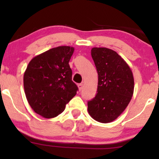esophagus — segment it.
Listing matches in <instances>:
<instances>
[{"label": "esophagus", "instance_id": "obj_1", "mask_svg": "<svg viewBox=\"0 0 159 159\" xmlns=\"http://www.w3.org/2000/svg\"><path fill=\"white\" fill-rule=\"evenodd\" d=\"M78 90H79V91H81L82 89H83V84H78Z\"/></svg>", "mask_w": 159, "mask_h": 159}]
</instances>
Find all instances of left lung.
Masks as SVG:
<instances>
[{
	"mask_svg": "<svg viewBox=\"0 0 159 159\" xmlns=\"http://www.w3.org/2000/svg\"><path fill=\"white\" fill-rule=\"evenodd\" d=\"M91 56L98 72L97 93L87 102L88 112L96 121H114L125 111L134 92L130 67L114 51L93 48Z\"/></svg>",
	"mask_w": 159,
	"mask_h": 159,
	"instance_id": "1",
	"label": "left lung"
}]
</instances>
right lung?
Instances as JSON below:
<instances>
[{
    "mask_svg": "<svg viewBox=\"0 0 159 159\" xmlns=\"http://www.w3.org/2000/svg\"><path fill=\"white\" fill-rule=\"evenodd\" d=\"M73 52V47H57L34 57L27 65L24 74L27 100L43 117L49 119L61 114L77 93L69 64Z\"/></svg>",
    "mask_w": 159,
    "mask_h": 159,
    "instance_id": "right-lung-1",
    "label": "right lung"
}]
</instances>
